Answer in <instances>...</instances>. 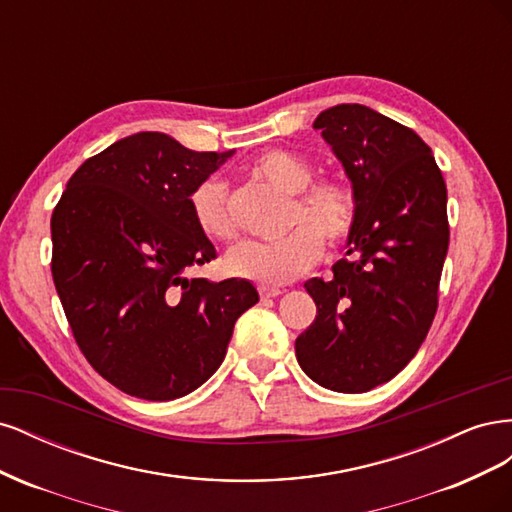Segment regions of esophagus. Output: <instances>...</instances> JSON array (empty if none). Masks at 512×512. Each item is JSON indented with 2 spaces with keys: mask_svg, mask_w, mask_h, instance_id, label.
I'll use <instances>...</instances> for the list:
<instances>
[{
  "mask_svg": "<svg viewBox=\"0 0 512 512\" xmlns=\"http://www.w3.org/2000/svg\"><path fill=\"white\" fill-rule=\"evenodd\" d=\"M258 292H260L262 299H275V297H280V294H282L280 288H269V286H258Z\"/></svg>",
  "mask_w": 512,
  "mask_h": 512,
  "instance_id": "esophagus-1",
  "label": "esophagus"
}]
</instances>
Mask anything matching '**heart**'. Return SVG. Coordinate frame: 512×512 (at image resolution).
Instances as JSON below:
<instances>
[{
	"label": "heart",
	"mask_w": 512,
	"mask_h": 512,
	"mask_svg": "<svg viewBox=\"0 0 512 512\" xmlns=\"http://www.w3.org/2000/svg\"><path fill=\"white\" fill-rule=\"evenodd\" d=\"M250 173L294 196L290 222L299 224L275 241H243L226 254L230 275L260 286H284L307 273L322 258L324 241H344L356 222V194L342 179L312 183L314 166L297 153L271 149L258 156ZM196 226L213 241L235 237V222L228 211L226 188L218 179H207L190 196Z\"/></svg>",
	"instance_id": "obj_1"
}]
</instances>
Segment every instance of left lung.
I'll return each mask as SVG.
<instances>
[{
    "mask_svg": "<svg viewBox=\"0 0 512 512\" xmlns=\"http://www.w3.org/2000/svg\"><path fill=\"white\" fill-rule=\"evenodd\" d=\"M314 128L342 162L356 222L333 277L305 282L316 320L294 350L324 389L365 393L389 382L425 342L448 252L446 183L414 130L363 104L322 111Z\"/></svg>",
    "mask_w": 512,
    "mask_h": 512,
    "instance_id": "1",
    "label": "left lung"
}]
</instances>
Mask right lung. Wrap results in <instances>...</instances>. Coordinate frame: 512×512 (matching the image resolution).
Segmentation results:
<instances>
[{
    "instance_id": "add662e5",
    "label": "right lung",
    "mask_w": 512,
    "mask_h": 512,
    "mask_svg": "<svg viewBox=\"0 0 512 512\" xmlns=\"http://www.w3.org/2000/svg\"><path fill=\"white\" fill-rule=\"evenodd\" d=\"M232 153L136 132L83 162L53 211V282L76 344L132 397L196 391L222 365L237 318L258 303L247 280L188 275L215 258L190 196Z\"/></svg>"
}]
</instances>
